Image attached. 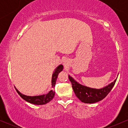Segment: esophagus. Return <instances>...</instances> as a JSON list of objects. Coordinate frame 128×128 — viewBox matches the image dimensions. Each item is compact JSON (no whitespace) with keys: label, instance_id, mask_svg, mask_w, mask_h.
<instances>
[{"label":"esophagus","instance_id":"esophagus-1","mask_svg":"<svg viewBox=\"0 0 128 128\" xmlns=\"http://www.w3.org/2000/svg\"><path fill=\"white\" fill-rule=\"evenodd\" d=\"M64 66H65V67H68V62H67V61H64Z\"/></svg>","mask_w":128,"mask_h":128}]
</instances>
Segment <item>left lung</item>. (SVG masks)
I'll list each match as a JSON object with an SVG mask.
<instances>
[{
	"label": "left lung",
	"instance_id": "obj_1",
	"mask_svg": "<svg viewBox=\"0 0 128 128\" xmlns=\"http://www.w3.org/2000/svg\"><path fill=\"white\" fill-rule=\"evenodd\" d=\"M68 79L71 82L73 90L76 97L81 102L86 104H93L102 100L111 92L116 82V79L114 82L103 88L95 89L80 85L69 75Z\"/></svg>",
	"mask_w": 128,
	"mask_h": 128
}]
</instances>
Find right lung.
I'll use <instances>...</instances> for the list:
<instances>
[{"label": "right lung", "mask_w": 128, "mask_h": 128, "mask_svg": "<svg viewBox=\"0 0 128 128\" xmlns=\"http://www.w3.org/2000/svg\"><path fill=\"white\" fill-rule=\"evenodd\" d=\"M63 69V66L60 65L55 70L54 73L52 74V90H51L48 93L46 94L40 95V96H28L26 95L23 94L21 92H20L16 88L17 92L21 96L22 99H23L24 100L27 101L28 102L30 103V104H35V105H44V104H48L50 101L52 100L53 98L55 96V91H54V88L55 86L56 81L57 78H58V74L61 72Z\"/></svg>", "instance_id": "right-lung-1"}]
</instances>
